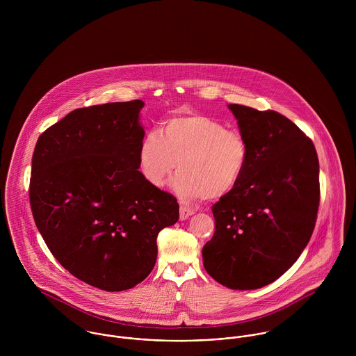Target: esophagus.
Wrapping results in <instances>:
<instances>
[{"label":"esophagus","mask_w":356,"mask_h":356,"mask_svg":"<svg viewBox=\"0 0 356 356\" xmlns=\"http://www.w3.org/2000/svg\"><path fill=\"white\" fill-rule=\"evenodd\" d=\"M193 213H195L193 209H189V208H186V207H181V208H179V218H181V220L188 219V218L192 216Z\"/></svg>","instance_id":"34e87169"}]
</instances>
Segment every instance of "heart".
<instances>
[{"label": "heart", "instance_id": "b5f03b06", "mask_svg": "<svg viewBox=\"0 0 356 356\" xmlns=\"http://www.w3.org/2000/svg\"><path fill=\"white\" fill-rule=\"evenodd\" d=\"M143 178L160 188L178 165L172 191L182 200H219L230 195L250 164L245 137L207 115L182 113L148 131L137 153Z\"/></svg>", "mask_w": 356, "mask_h": 356}]
</instances>
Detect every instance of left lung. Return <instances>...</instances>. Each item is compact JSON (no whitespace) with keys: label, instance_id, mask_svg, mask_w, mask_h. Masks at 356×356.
<instances>
[{"label":"left lung","instance_id":"8db88e82","mask_svg":"<svg viewBox=\"0 0 356 356\" xmlns=\"http://www.w3.org/2000/svg\"><path fill=\"white\" fill-rule=\"evenodd\" d=\"M250 144L237 188L212 205L213 237L204 245L207 273L230 289H257L280 278L303 252L319 205L315 147L275 111L227 105Z\"/></svg>","mask_w":356,"mask_h":356}]
</instances>
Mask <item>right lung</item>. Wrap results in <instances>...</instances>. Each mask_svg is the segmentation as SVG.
<instances>
[{
  "label": "right lung",
  "instance_id": "obj_1",
  "mask_svg": "<svg viewBox=\"0 0 356 356\" xmlns=\"http://www.w3.org/2000/svg\"><path fill=\"white\" fill-rule=\"evenodd\" d=\"M144 102H108L70 112L35 145L30 204L57 261L108 292L144 281L161 229L179 218L177 199L138 170Z\"/></svg>",
  "mask_w": 356,
  "mask_h": 356
}]
</instances>
